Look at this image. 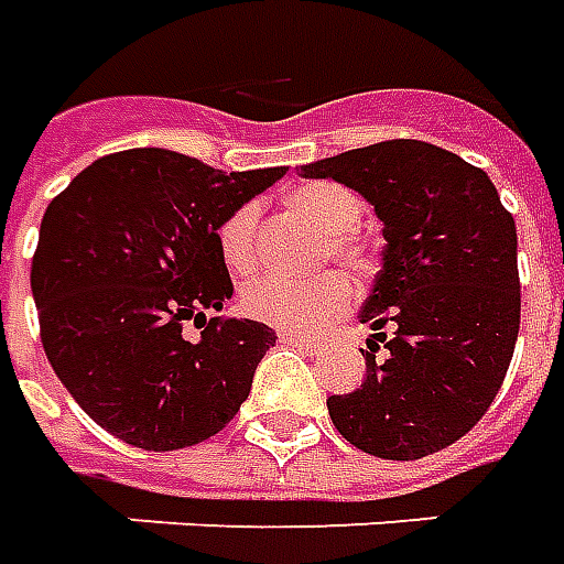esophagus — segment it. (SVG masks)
I'll return each mask as SVG.
<instances>
[{"label": "esophagus", "mask_w": 564, "mask_h": 564, "mask_svg": "<svg viewBox=\"0 0 564 564\" xmlns=\"http://www.w3.org/2000/svg\"><path fill=\"white\" fill-rule=\"evenodd\" d=\"M281 344L286 346H302V349H307V352H316L319 349V340H314V337H304V335H295V332H281Z\"/></svg>", "instance_id": "34e87169"}]
</instances>
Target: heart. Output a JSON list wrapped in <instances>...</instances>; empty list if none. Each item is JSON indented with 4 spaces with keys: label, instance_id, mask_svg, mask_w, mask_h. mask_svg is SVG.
<instances>
[{
    "label": "heart",
    "instance_id": "obj_1",
    "mask_svg": "<svg viewBox=\"0 0 564 564\" xmlns=\"http://www.w3.org/2000/svg\"><path fill=\"white\" fill-rule=\"evenodd\" d=\"M286 206L311 220L319 232L328 236V248L337 260L349 262L356 269H367V250L356 239V229L365 215V203L356 191L337 182H307L286 191ZM257 224L260 208L257 203H245L229 215L218 229L220 257L229 271L248 274L260 262L257 250ZM356 286L344 271H328L314 281H293L281 274H262L241 286V307L245 314L260 323L293 328V332H316L325 328L352 307Z\"/></svg>",
    "mask_w": 564,
    "mask_h": 564
}]
</instances>
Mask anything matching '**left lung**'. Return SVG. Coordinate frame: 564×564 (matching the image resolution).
I'll list each match as a JSON object with an SVG mask.
<instances>
[{
  "label": "left lung",
  "mask_w": 564,
  "mask_h": 564,
  "mask_svg": "<svg viewBox=\"0 0 564 564\" xmlns=\"http://www.w3.org/2000/svg\"><path fill=\"white\" fill-rule=\"evenodd\" d=\"M299 173L358 191L386 236L358 314L373 332L361 349L365 382L328 398L337 433L386 460L442 452L478 424L514 356V218L484 170L421 140L365 145Z\"/></svg>",
  "instance_id": "8db88e82"
}]
</instances>
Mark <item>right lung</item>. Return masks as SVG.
Here are the masks:
<instances>
[{
	"label": "right lung",
	"instance_id": "right-lung-1",
	"mask_svg": "<svg viewBox=\"0 0 564 564\" xmlns=\"http://www.w3.org/2000/svg\"><path fill=\"white\" fill-rule=\"evenodd\" d=\"M286 166L220 173L170 149L107 154L41 220L32 295L50 365L83 412L145 452L224 431L274 332L220 319L232 295L220 224ZM187 322L203 327L187 341Z\"/></svg>",
	"mask_w": 564,
	"mask_h": 564
}]
</instances>
